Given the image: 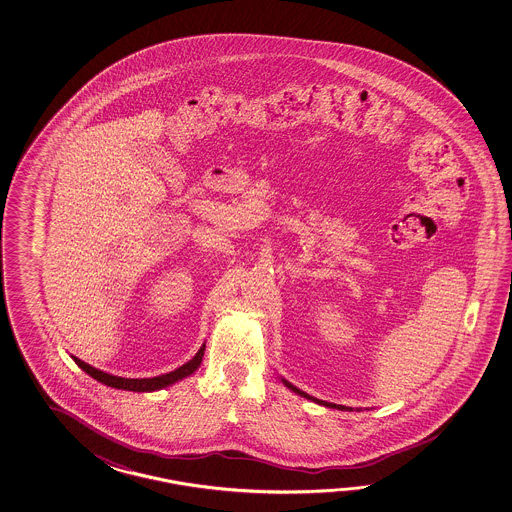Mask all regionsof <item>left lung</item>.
Returning a JSON list of instances; mask_svg holds the SVG:
<instances>
[{"label":"left lung","instance_id":"1","mask_svg":"<svg viewBox=\"0 0 512 512\" xmlns=\"http://www.w3.org/2000/svg\"><path fill=\"white\" fill-rule=\"evenodd\" d=\"M283 384L289 388V390H293L294 393H298L300 397H305V399H309V401H313L316 404H322V406H327V408H337V410H342V412H353V408H348V406H342V404H333L327 403V401H320V399H315V397H311L309 393L302 392V390H298L296 386H293L291 382L285 381L282 379Z\"/></svg>","mask_w":512,"mask_h":512}]
</instances>
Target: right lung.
<instances>
[{"instance_id": "obj_1", "label": "right lung", "mask_w": 512, "mask_h": 512, "mask_svg": "<svg viewBox=\"0 0 512 512\" xmlns=\"http://www.w3.org/2000/svg\"><path fill=\"white\" fill-rule=\"evenodd\" d=\"M203 355H205V344L199 348L194 359L188 360L186 364L179 366L177 370L164 373V375H159V377H152V379H124V377L109 375L106 371L97 370V368L89 366L84 360L77 359V357H73V360L77 362L78 368L86 371L87 375H91L93 379H97L98 382L111 386V388L128 390V392H155V390L166 388V386H170V384H174V382L181 381V379H185L188 375H192L199 368Z\"/></svg>"}]
</instances>
